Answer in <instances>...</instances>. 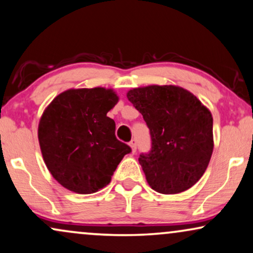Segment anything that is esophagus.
Listing matches in <instances>:
<instances>
[{
    "instance_id": "obj_1",
    "label": "esophagus",
    "mask_w": 253,
    "mask_h": 253,
    "mask_svg": "<svg viewBox=\"0 0 253 253\" xmlns=\"http://www.w3.org/2000/svg\"><path fill=\"white\" fill-rule=\"evenodd\" d=\"M130 144V148H131V151H132V154H135L136 152V150H137V144H136V139L133 138V139H131V142L129 143Z\"/></svg>"
}]
</instances>
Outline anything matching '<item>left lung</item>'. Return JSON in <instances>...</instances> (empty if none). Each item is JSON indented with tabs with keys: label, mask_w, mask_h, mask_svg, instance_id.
I'll return each mask as SVG.
<instances>
[{
	"label": "left lung",
	"mask_w": 253,
	"mask_h": 253,
	"mask_svg": "<svg viewBox=\"0 0 253 253\" xmlns=\"http://www.w3.org/2000/svg\"><path fill=\"white\" fill-rule=\"evenodd\" d=\"M126 97L150 129L151 150L138 161L151 189L174 195L195 185L213 151L210 110L178 85L139 86Z\"/></svg>",
	"instance_id": "1"
}]
</instances>
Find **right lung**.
I'll use <instances>...</instances> for the list:
<instances>
[{
  "instance_id": "right-lung-1",
  "label": "right lung",
  "mask_w": 253,
  "mask_h": 253,
  "mask_svg": "<svg viewBox=\"0 0 253 253\" xmlns=\"http://www.w3.org/2000/svg\"><path fill=\"white\" fill-rule=\"evenodd\" d=\"M120 97L112 89H69L41 116L39 142L52 177L70 191L88 195L107 186L129 145L115 136L107 114Z\"/></svg>"
}]
</instances>
